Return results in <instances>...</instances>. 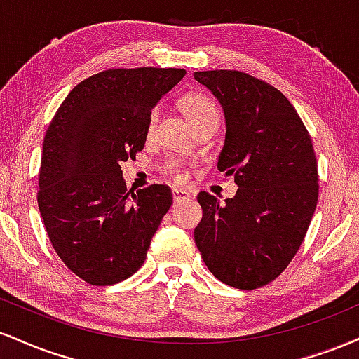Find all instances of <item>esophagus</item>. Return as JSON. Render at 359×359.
<instances>
[{"mask_svg": "<svg viewBox=\"0 0 359 359\" xmlns=\"http://www.w3.org/2000/svg\"><path fill=\"white\" fill-rule=\"evenodd\" d=\"M172 196H174L175 203H180V201L189 199V197H191V192L185 191V189H174V191H172Z\"/></svg>", "mask_w": 359, "mask_h": 359, "instance_id": "34e87169", "label": "esophagus"}]
</instances>
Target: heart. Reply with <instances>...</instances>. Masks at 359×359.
<instances>
[{
  "label": "heart",
  "instance_id": "1",
  "mask_svg": "<svg viewBox=\"0 0 359 359\" xmlns=\"http://www.w3.org/2000/svg\"><path fill=\"white\" fill-rule=\"evenodd\" d=\"M180 106H182V111L187 116L189 121H191L192 126L201 125V123L211 121V119H217L219 121V111H217L216 102H214L212 97H209L208 94L203 93H191L187 96L182 97L180 101ZM156 123V111H151V114L148 116L147 123V135H150L154 131ZM165 172L172 179H175L177 182H184L185 177V168L184 163L180 160H170L167 162Z\"/></svg>",
  "mask_w": 359,
  "mask_h": 359
}]
</instances>
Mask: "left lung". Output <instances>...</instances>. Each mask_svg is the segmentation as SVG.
I'll return each mask as SVG.
<instances>
[{
    "mask_svg": "<svg viewBox=\"0 0 359 359\" xmlns=\"http://www.w3.org/2000/svg\"><path fill=\"white\" fill-rule=\"evenodd\" d=\"M194 79L224 111L217 168L238 185L224 204L199 192L194 240L214 277L253 290L277 278L306 238L319 196L312 140L273 86L240 71L194 72Z\"/></svg>",
    "mask_w": 359,
    "mask_h": 359,
    "instance_id": "left-lung-1",
    "label": "left lung"
}]
</instances>
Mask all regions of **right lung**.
Listing matches in <instances>:
<instances>
[{"label": "right lung", "mask_w": 359, "mask_h": 359, "mask_svg": "<svg viewBox=\"0 0 359 359\" xmlns=\"http://www.w3.org/2000/svg\"><path fill=\"white\" fill-rule=\"evenodd\" d=\"M184 69H109L65 97L43 138L39 209L69 270L90 285L137 271L172 205L167 185L126 189L121 163L147 142L151 109Z\"/></svg>", "instance_id": "right-lung-1"}]
</instances>
